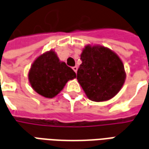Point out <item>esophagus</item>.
I'll list each match as a JSON object with an SVG mask.
<instances>
[{
  "label": "esophagus",
  "mask_w": 149,
  "mask_h": 149,
  "mask_svg": "<svg viewBox=\"0 0 149 149\" xmlns=\"http://www.w3.org/2000/svg\"><path fill=\"white\" fill-rule=\"evenodd\" d=\"M72 69L74 70V72L76 73L77 72V70H78V66H74V67H72Z\"/></svg>",
  "instance_id": "1"
}]
</instances>
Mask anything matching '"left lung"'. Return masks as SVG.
Masks as SVG:
<instances>
[{
  "instance_id": "left-lung-1",
  "label": "left lung",
  "mask_w": 149,
  "mask_h": 149,
  "mask_svg": "<svg viewBox=\"0 0 149 149\" xmlns=\"http://www.w3.org/2000/svg\"><path fill=\"white\" fill-rule=\"evenodd\" d=\"M80 59L77 79L90 100L106 101L120 91L125 72L122 61L115 53L103 46H86Z\"/></svg>"
}]
</instances>
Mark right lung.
Returning a JSON list of instances; mask_svg holds the SVG:
<instances>
[{
	"mask_svg": "<svg viewBox=\"0 0 149 149\" xmlns=\"http://www.w3.org/2000/svg\"><path fill=\"white\" fill-rule=\"evenodd\" d=\"M75 77V72L65 63H61L54 51L38 57L29 73V83L33 90L46 98L57 95L67 81Z\"/></svg>",
	"mask_w": 149,
	"mask_h": 149,
	"instance_id": "right-lung-1",
	"label": "right lung"
}]
</instances>
